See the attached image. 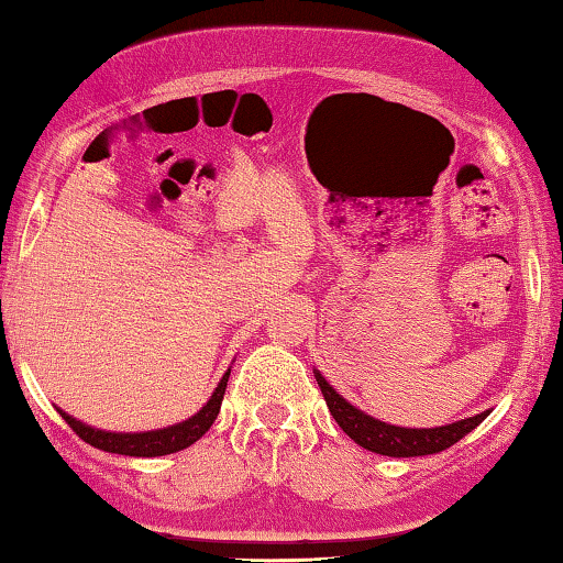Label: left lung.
I'll return each mask as SVG.
<instances>
[{
  "instance_id": "8db88e82",
  "label": "left lung",
  "mask_w": 563,
  "mask_h": 563,
  "mask_svg": "<svg viewBox=\"0 0 563 563\" xmlns=\"http://www.w3.org/2000/svg\"><path fill=\"white\" fill-rule=\"evenodd\" d=\"M314 376L321 394H324L331 417L336 419L339 427H342L358 446H364L382 456L407 459V456L439 454V451L454 446L459 439H464L468 431H474L478 423L489 417V411H484V413H476V417H468L456 423H449V427H437V429L391 427V423L366 417L364 411L354 409L344 396H339L334 391V386L327 384V379L319 372H314Z\"/></svg>"
}]
</instances>
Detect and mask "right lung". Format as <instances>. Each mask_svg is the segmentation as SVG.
I'll list each match as a JSON object with an SVG mask.
<instances>
[{
    "instance_id": "add662e5",
    "label": "right lung",
    "mask_w": 563,
    "mask_h": 563,
    "mask_svg": "<svg viewBox=\"0 0 563 563\" xmlns=\"http://www.w3.org/2000/svg\"><path fill=\"white\" fill-rule=\"evenodd\" d=\"M227 382H229V372L221 376L219 386L211 394V399L207 401V407H201L199 413L195 417L177 423V427L169 429H159V431H146V434H114V431H99L91 429L87 423H81L77 419H71L69 413H62V419L69 423L74 434L79 439H85L87 444L95 449L109 451V454H124V456H164V454H177V451L187 449L195 444L197 439H201L209 431L211 423H214L217 413L221 409V399H224L227 391Z\"/></svg>"
}]
</instances>
